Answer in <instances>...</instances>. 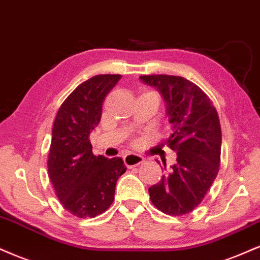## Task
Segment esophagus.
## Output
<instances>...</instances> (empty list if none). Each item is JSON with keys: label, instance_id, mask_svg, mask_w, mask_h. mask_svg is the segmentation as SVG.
I'll return each mask as SVG.
<instances>
[{"label": "esophagus", "instance_id": "esophagus-1", "mask_svg": "<svg viewBox=\"0 0 260 260\" xmlns=\"http://www.w3.org/2000/svg\"><path fill=\"white\" fill-rule=\"evenodd\" d=\"M123 161L126 164L127 167H136V166L142 165L143 162H145V158L143 156L137 155V154H126L123 156Z\"/></svg>", "mask_w": 260, "mask_h": 260}]
</instances>
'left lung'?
Returning a JSON list of instances; mask_svg holds the SVG:
<instances>
[{"instance_id": "obj_1", "label": "left lung", "mask_w": 260, "mask_h": 260, "mask_svg": "<svg viewBox=\"0 0 260 260\" xmlns=\"http://www.w3.org/2000/svg\"><path fill=\"white\" fill-rule=\"evenodd\" d=\"M139 79L164 99L172 127L167 143L177 154L170 172L149 189L150 199L166 214H186L201 203L219 171V117L205 92L186 79L171 75Z\"/></svg>"}]
</instances>
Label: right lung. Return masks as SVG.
Wrapping results in <instances>:
<instances>
[{
  "label": "right lung",
  "mask_w": 260,
  "mask_h": 260,
  "mask_svg": "<svg viewBox=\"0 0 260 260\" xmlns=\"http://www.w3.org/2000/svg\"><path fill=\"white\" fill-rule=\"evenodd\" d=\"M120 79L96 75L84 81L64 100L53 124L48 174L62 207L79 218H94L110 207L116 181L127 170L120 157L95 156L89 140L103 102Z\"/></svg>",
  "instance_id": "right-lung-1"
}]
</instances>
